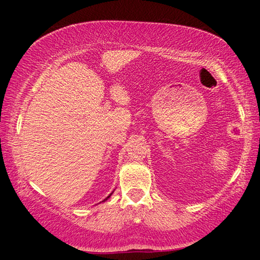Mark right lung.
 Returning <instances> with one entry per match:
<instances>
[{
	"label": "right lung",
	"instance_id": "right-lung-1",
	"mask_svg": "<svg viewBox=\"0 0 260 260\" xmlns=\"http://www.w3.org/2000/svg\"><path fill=\"white\" fill-rule=\"evenodd\" d=\"M110 197H111V194H110V195H109V197H108V198H106V199H105V200H108V199H109V198H110ZM105 200H104V201H105Z\"/></svg>",
	"mask_w": 260,
	"mask_h": 260
}]
</instances>
